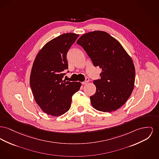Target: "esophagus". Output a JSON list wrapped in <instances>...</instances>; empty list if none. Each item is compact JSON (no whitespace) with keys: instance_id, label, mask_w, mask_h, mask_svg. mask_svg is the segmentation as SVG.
I'll use <instances>...</instances> for the list:
<instances>
[{"instance_id":"1","label":"esophagus","mask_w":159,"mask_h":159,"mask_svg":"<svg viewBox=\"0 0 159 159\" xmlns=\"http://www.w3.org/2000/svg\"><path fill=\"white\" fill-rule=\"evenodd\" d=\"M89 82V79H88V78H86V79H85V80H84V82H83L82 83V84H87L88 82Z\"/></svg>"}]
</instances>
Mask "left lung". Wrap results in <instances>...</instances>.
<instances>
[{
  "mask_svg": "<svg viewBox=\"0 0 159 159\" xmlns=\"http://www.w3.org/2000/svg\"><path fill=\"white\" fill-rule=\"evenodd\" d=\"M77 44L84 48L93 66L102 69L101 79L93 81L96 92L90 97L92 106L103 112L118 109L134 88L135 68L130 56L115 38L104 31L84 34Z\"/></svg>",
  "mask_w": 159,
  "mask_h": 159,
  "instance_id": "8db88e82",
  "label": "left lung"
}]
</instances>
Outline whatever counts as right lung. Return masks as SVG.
Instances as JSON below:
<instances>
[{
	"label": "right lung",
	"mask_w": 159,
	"mask_h": 159,
	"mask_svg": "<svg viewBox=\"0 0 159 159\" xmlns=\"http://www.w3.org/2000/svg\"><path fill=\"white\" fill-rule=\"evenodd\" d=\"M78 34H62L46 44L39 52L33 64L30 86L36 103L47 115L54 116L67 112L72 96L77 92L80 82L62 80L68 68L66 54Z\"/></svg>",
	"instance_id": "obj_1"
}]
</instances>
